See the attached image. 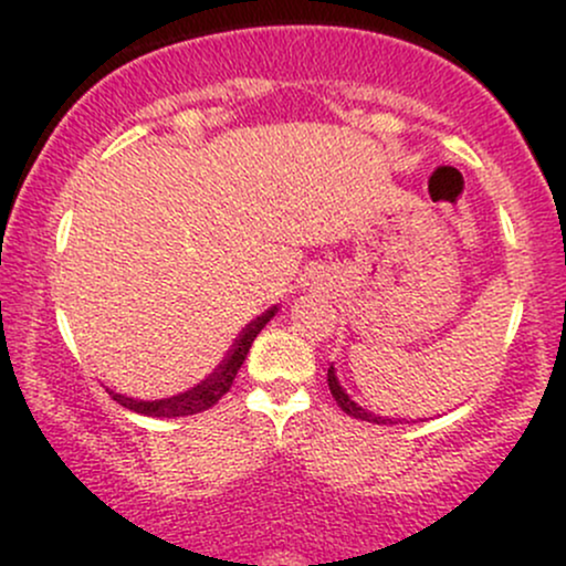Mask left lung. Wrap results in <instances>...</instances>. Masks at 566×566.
<instances>
[{"instance_id":"obj_1","label":"left lung","mask_w":566,"mask_h":566,"mask_svg":"<svg viewBox=\"0 0 566 566\" xmlns=\"http://www.w3.org/2000/svg\"><path fill=\"white\" fill-rule=\"evenodd\" d=\"M327 382H329V391H333V396H335V401H337V407L343 409V412L346 415H350V418H356V420H367V423H382V426H391V423H401V420H396V418H380V415H375V412H367L365 407H359L356 405L354 399H350V396L343 391V386L340 382H337V375H335V367H329L327 369Z\"/></svg>"}]
</instances>
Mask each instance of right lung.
Returning a JSON list of instances; mask_svg holds the SVG:
<instances>
[{
  "instance_id": "1",
  "label": "right lung",
  "mask_w": 566,
  "mask_h": 566,
  "mask_svg": "<svg viewBox=\"0 0 566 566\" xmlns=\"http://www.w3.org/2000/svg\"><path fill=\"white\" fill-rule=\"evenodd\" d=\"M276 305L274 308H269L265 314L258 316L255 322H250L247 327L242 329V335L237 337V343H233L229 356L223 359V365H218L216 373L210 375V378H205L199 382V386L188 388V391L178 394V396H170V399H154V401H140V399H129V396H122V394H112V399L116 405L133 409V412L138 415H148V418H186V415H197V412H205V409H210L212 405H218L220 396L229 394L233 378H237L239 367L244 365L247 354H250V346L252 340H255L258 333L265 327V324L271 322V316L276 314Z\"/></svg>"
}]
</instances>
